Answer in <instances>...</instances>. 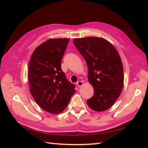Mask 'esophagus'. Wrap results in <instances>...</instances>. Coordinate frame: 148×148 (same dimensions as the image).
Listing matches in <instances>:
<instances>
[{
    "label": "esophagus",
    "mask_w": 148,
    "mask_h": 148,
    "mask_svg": "<svg viewBox=\"0 0 148 148\" xmlns=\"http://www.w3.org/2000/svg\"><path fill=\"white\" fill-rule=\"evenodd\" d=\"M77 85H78V86L79 87V88H80L81 87L82 85L83 84V82H82V81H78L77 83Z\"/></svg>",
    "instance_id": "esophagus-1"
}]
</instances>
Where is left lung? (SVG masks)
I'll list each match as a JSON object with an SVG mask.
<instances>
[{
  "instance_id": "left-lung-1",
  "label": "left lung",
  "mask_w": 148,
  "mask_h": 148,
  "mask_svg": "<svg viewBox=\"0 0 148 148\" xmlns=\"http://www.w3.org/2000/svg\"><path fill=\"white\" fill-rule=\"evenodd\" d=\"M73 44L86 62L88 82L95 91L87 101L88 106L97 112L109 109L123 87V68L118 52L102 38H75Z\"/></svg>"
}]
</instances>
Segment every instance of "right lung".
Returning a JSON list of instances; mask_svg holds the SVG:
<instances>
[{
  "label": "right lung",
  "instance_id": "add662e5",
  "mask_svg": "<svg viewBox=\"0 0 148 148\" xmlns=\"http://www.w3.org/2000/svg\"><path fill=\"white\" fill-rule=\"evenodd\" d=\"M69 38L49 39L35 49L28 67L29 91L36 102L46 112L59 114L68 106L75 86L61 69Z\"/></svg>",
  "mask_w": 148,
  "mask_h": 148
}]
</instances>
